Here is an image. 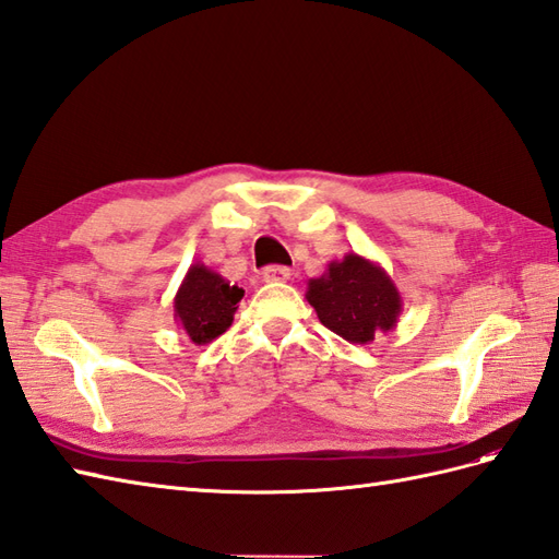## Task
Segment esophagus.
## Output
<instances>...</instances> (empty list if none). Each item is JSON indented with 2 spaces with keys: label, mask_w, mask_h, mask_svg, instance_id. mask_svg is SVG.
I'll list each match as a JSON object with an SVG mask.
<instances>
[{
  "label": "esophagus",
  "mask_w": 559,
  "mask_h": 559,
  "mask_svg": "<svg viewBox=\"0 0 559 559\" xmlns=\"http://www.w3.org/2000/svg\"><path fill=\"white\" fill-rule=\"evenodd\" d=\"M263 282H287L292 277V270L284 267V265H267L261 272Z\"/></svg>",
  "instance_id": "obj_1"
}]
</instances>
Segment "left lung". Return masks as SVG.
<instances>
[{
	"mask_svg": "<svg viewBox=\"0 0 559 559\" xmlns=\"http://www.w3.org/2000/svg\"><path fill=\"white\" fill-rule=\"evenodd\" d=\"M306 298L326 330L360 346L372 344L374 334L396 330L403 312L401 292L389 272L353 251L308 280Z\"/></svg>",
	"mask_w": 559,
	"mask_h": 559,
	"instance_id": "left-lung-1",
	"label": "left lung"
}]
</instances>
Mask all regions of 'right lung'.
Listing matches in <instances>:
<instances>
[{
  "mask_svg": "<svg viewBox=\"0 0 559 559\" xmlns=\"http://www.w3.org/2000/svg\"><path fill=\"white\" fill-rule=\"evenodd\" d=\"M243 289L203 263L189 265L175 294V322L194 346H206L229 330Z\"/></svg>",
  "mask_w": 559,
  "mask_h": 559,
  "instance_id": "right-lung-1",
  "label": "right lung"
}]
</instances>
